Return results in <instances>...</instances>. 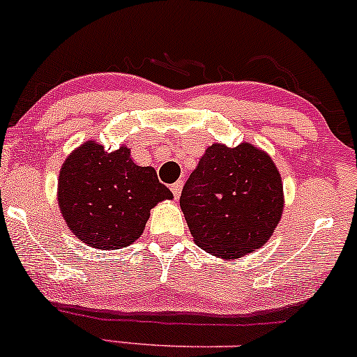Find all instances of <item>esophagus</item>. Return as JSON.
<instances>
[{
  "label": "esophagus",
  "instance_id": "esophagus-1",
  "mask_svg": "<svg viewBox=\"0 0 357 357\" xmlns=\"http://www.w3.org/2000/svg\"><path fill=\"white\" fill-rule=\"evenodd\" d=\"M171 191H173L174 198L178 199L179 195H181V191H183V181H176L174 184H171Z\"/></svg>",
  "mask_w": 357,
  "mask_h": 357
}]
</instances>
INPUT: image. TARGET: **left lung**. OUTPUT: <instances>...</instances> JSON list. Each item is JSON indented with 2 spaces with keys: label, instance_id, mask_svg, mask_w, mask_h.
Here are the masks:
<instances>
[{
  "label": "left lung",
  "instance_id": "1",
  "mask_svg": "<svg viewBox=\"0 0 357 357\" xmlns=\"http://www.w3.org/2000/svg\"><path fill=\"white\" fill-rule=\"evenodd\" d=\"M179 204L195 243L240 258L267 243L284 211V186L265 151L213 144L184 184Z\"/></svg>",
  "mask_w": 357,
  "mask_h": 357
}]
</instances>
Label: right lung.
I'll use <instances>...</instances> for the list:
<instances>
[{"label": "right lung", "mask_w": 357, "mask_h": 357, "mask_svg": "<svg viewBox=\"0 0 357 357\" xmlns=\"http://www.w3.org/2000/svg\"><path fill=\"white\" fill-rule=\"evenodd\" d=\"M59 206L65 223L85 245L129 247L144 231L151 210L173 198L154 167L137 166L130 149L105 153L87 141L65 159L59 176Z\"/></svg>", "instance_id": "1"}]
</instances>
